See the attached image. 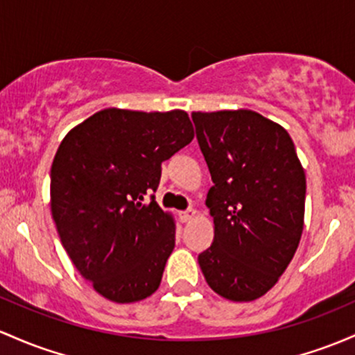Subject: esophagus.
<instances>
[{"instance_id":"34e87169","label":"esophagus","mask_w":355,"mask_h":355,"mask_svg":"<svg viewBox=\"0 0 355 355\" xmlns=\"http://www.w3.org/2000/svg\"><path fill=\"white\" fill-rule=\"evenodd\" d=\"M196 216H197V212H196V210H193V209L184 210V212H180V220H182V222H190Z\"/></svg>"}]
</instances>
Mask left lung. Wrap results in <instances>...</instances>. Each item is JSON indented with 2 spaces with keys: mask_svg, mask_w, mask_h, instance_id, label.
Here are the masks:
<instances>
[{
  "mask_svg": "<svg viewBox=\"0 0 355 355\" xmlns=\"http://www.w3.org/2000/svg\"><path fill=\"white\" fill-rule=\"evenodd\" d=\"M214 185V243L198 254L209 286L231 302L263 297L293 259L305 217V170L282 124L249 109L192 112Z\"/></svg>",
  "mask_w": 355,
  "mask_h": 355,
  "instance_id": "left-lung-1",
  "label": "left lung"
}]
</instances>
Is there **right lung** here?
Returning <instances> with one entry per match:
<instances>
[{
    "instance_id": "obj_1",
    "label": "right lung",
    "mask_w": 355,
    "mask_h": 355,
    "mask_svg": "<svg viewBox=\"0 0 355 355\" xmlns=\"http://www.w3.org/2000/svg\"><path fill=\"white\" fill-rule=\"evenodd\" d=\"M182 109L107 107L65 135L50 170V209L80 275L114 303L158 290L175 248V219L153 197L162 163L193 139Z\"/></svg>"
}]
</instances>
